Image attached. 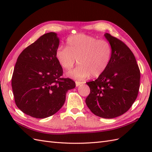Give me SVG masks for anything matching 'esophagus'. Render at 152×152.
Here are the masks:
<instances>
[{
    "mask_svg": "<svg viewBox=\"0 0 152 152\" xmlns=\"http://www.w3.org/2000/svg\"><path fill=\"white\" fill-rule=\"evenodd\" d=\"M82 83V82H78V81H76V87H78V86H80Z\"/></svg>",
    "mask_w": 152,
    "mask_h": 152,
    "instance_id": "obj_1",
    "label": "esophagus"
}]
</instances>
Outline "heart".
Segmentation results:
<instances>
[{
	"instance_id": "heart-1",
	"label": "heart",
	"mask_w": 152,
	"mask_h": 152,
	"mask_svg": "<svg viewBox=\"0 0 152 152\" xmlns=\"http://www.w3.org/2000/svg\"><path fill=\"white\" fill-rule=\"evenodd\" d=\"M67 48L60 46L56 57L65 70L72 69L78 59L79 66L68 73L71 78L82 80L90 76L98 77L108 67L112 57V47L108 41L80 34L68 38Z\"/></svg>"
}]
</instances>
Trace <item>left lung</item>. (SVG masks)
<instances>
[{
    "instance_id": "obj_1",
    "label": "left lung",
    "mask_w": 152,
    "mask_h": 152,
    "mask_svg": "<svg viewBox=\"0 0 152 152\" xmlns=\"http://www.w3.org/2000/svg\"><path fill=\"white\" fill-rule=\"evenodd\" d=\"M104 37L111 45V59L97 79L86 83L90 93L86 103L95 115L110 119L124 114L133 105L139 91L140 72L127 45L108 33Z\"/></svg>"
}]
</instances>
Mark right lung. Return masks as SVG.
<instances>
[{
  "label": "right lung",
  "mask_w": 152,
  "mask_h": 152,
  "mask_svg": "<svg viewBox=\"0 0 152 152\" xmlns=\"http://www.w3.org/2000/svg\"><path fill=\"white\" fill-rule=\"evenodd\" d=\"M59 38L48 33L27 47L19 55L13 72L12 87L19 109L35 118L56 114L65 102L66 93L76 87L63 78V69L56 57Z\"/></svg>",
  "instance_id": "1"
}]
</instances>
